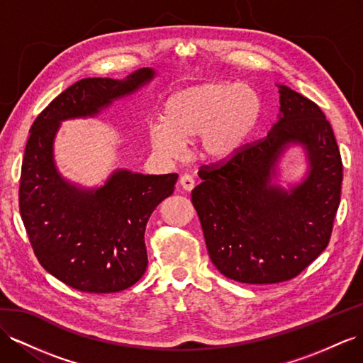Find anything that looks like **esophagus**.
Segmentation results:
<instances>
[{
    "label": "esophagus",
    "instance_id": "obj_1",
    "mask_svg": "<svg viewBox=\"0 0 363 363\" xmlns=\"http://www.w3.org/2000/svg\"><path fill=\"white\" fill-rule=\"evenodd\" d=\"M179 184L185 191H191L193 187H194V179L191 178L190 174H182L181 179H179Z\"/></svg>",
    "mask_w": 363,
    "mask_h": 363
}]
</instances>
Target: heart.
<instances>
[{
    "label": "heart",
    "mask_w": 363,
    "mask_h": 363,
    "mask_svg": "<svg viewBox=\"0 0 363 363\" xmlns=\"http://www.w3.org/2000/svg\"><path fill=\"white\" fill-rule=\"evenodd\" d=\"M261 99L242 82L213 81L172 93L162 107V121L148 125L157 153L179 157L185 141L199 136V152L211 161L236 156L255 130Z\"/></svg>",
    "instance_id": "heart-1"
}]
</instances>
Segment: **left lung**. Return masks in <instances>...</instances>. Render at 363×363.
Masks as SVG:
<instances>
[{
    "label": "left lung",
    "mask_w": 363,
    "mask_h": 363,
    "mask_svg": "<svg viewBox=\"0 0 363 363\" xmlns=\"http://www.w3.org/2000/svg\"><path fill=\"white\" fill-rule=\"evenodd\" d=\"M277 121L270 132L225 164L203 165L191 191L211 262L242 284H277L305 270L330 242L340 202L342 160L323 111L277 84ZM302 145L307 172L288 189L276 184L277 164Z\"/></svg>",
    "instance_id": "1"
}]
</instances>
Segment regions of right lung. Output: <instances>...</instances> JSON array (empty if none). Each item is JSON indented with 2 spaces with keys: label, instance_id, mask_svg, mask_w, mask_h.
<instances>
[{
  "label": "right lung",
  "instance_id": "right-lung-1",
  "mask_svg": "<svg viewBox=\"0 0 363 363\" xmlns=\"http://www.w3.org/2000/svg\"><path fill=\"white\" fill-rule=\"evenodd\" d=\"M156 75L139 69L124 79L84 78L45 107L30 127L20 182V213L44 270L84 293H118L147 268L144 233L153 210L174 190L178 174L116 169L101 187L64 179L53 157L62 121L93 118Z\"/></svg>",
  "mask_w": 363,
  "mask_h": 363
}]
</instances>
